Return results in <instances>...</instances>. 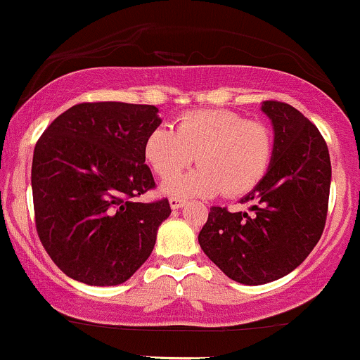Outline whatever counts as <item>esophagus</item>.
Here are the masks:
<instances>
[{"label":"esophagus","instance_id":"1","mask_svg":"<svg viewBox=\"0 0 360 360\" xmlns=\"http://www.w3.org/2000/svg\"><path fill=\"white\" fill-rule=\"evenodd\" d=\"M184 203H186V200H183V198H176V196L169 198V205H171V208H172V210L183 208Z\"/></svg>","mask_w":360,"mask_h":360}]
</instances>
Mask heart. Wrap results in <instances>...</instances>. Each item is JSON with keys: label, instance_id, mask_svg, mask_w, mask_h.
Instances as JSON below:
<instances>
[{"label": "heart", "instance_id": "heart-1", "mask_svg": "<svg viewBox=\"0 0 360 360\" xmlns=\"http://www.w3.org/2000/svg\"><path fill=\"white\" fill-rule=\"evenodd\" d=\"M272 152L269 127L230 110L188 111L176 130L155 127L143 142L147 164L162 179L181 174L198 157L196 171L164 183L174 196H243L266 177Z\"/></svg>", "mask_w": 360, "mask_h": 360}]
</instances>
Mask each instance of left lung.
<instances>
[{
  "mask_svg": "<svg viewBox=\"0 0 360 360\" xmlns=\"http://www.w3.org/2000/svg\"><path fill=\"white\" fill-rule=\"evenodd\" d=\"M274 125L269 171L242 198L250 213L212 206L201 249L230 279L266 284L295 271L323 233L332 164L320 130L283 101H264Z\"/></svg>",
  "mask_w": 360,
  "mask_h": 360,
  "instance_id": "1",
  "label": "left lung"
}]
</instances>
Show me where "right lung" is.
I'll return each mask as SVG.
<instances>
[{"label": "right lung", "instance_id": "add662e5", "mask_svg": "<svg viewBox=\"0 0 360 360\" xmlns=\"http://www.w3.org/2000/svg\"><path fill=\"white\" fill-rule=\"evenodd\" d=\"M155 106L79 103L40 135L32 162L35 226L69 278L117 286L134 276L171 214L167 198L137 203L155 188L143 142L159 127Z\"/></svg>", "mask_w": 360, "mask_h": 360}]
</instances>
